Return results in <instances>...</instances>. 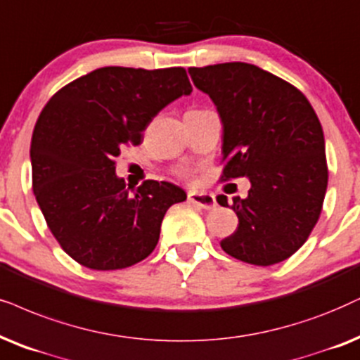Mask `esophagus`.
<instances>
[{"mask_svg":"<svg viewBox=\"0 0 360 360\" xmlns=\"http://www.w3.org/2000/svg\"><path fill=\"white\" fill-rule=\"evenodd\" d=\"M186 198H188L190 203L197 205L198 208H203V210H212V208L217 207V200H214L213 195H210V193H198V191H188Z\"/></svg>","mask_w":360,"mask_h":360,"instance_id":"34e87169","label":"esophagus"}]
</instances>
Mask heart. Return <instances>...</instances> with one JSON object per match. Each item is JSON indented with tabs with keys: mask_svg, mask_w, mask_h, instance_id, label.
Returning <instances> with one entry per match:
<instances>
[{
	"mask_svg": "<svg viewBox=\"0 0 360 360\" xmlns=\"http://www.w3.org/2000/svg\"><path fill=\"white\" fill-rule=\"evenodd\" d=\"M180 175H184V176H186V175H188V170H180Z\"/></svg>",
	"mask_w": 360,
	"mask_h": 360,
	"instance_id": "1",
	"label": "heart"
}]
</instances>
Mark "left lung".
Segmentation results:
<instances>
[{
	"instance_id": "1",
	"label": "left lung",
	"mask_w": 360,
	"mask_h": 360,
	"mask_svg": "<svg viewBox=\"0 0 360 360\" xmlns=\"http://www.w3.org/2000/svg\"><path fill=\"white\" fill-rule=\"evenodd\" d=\"M188 72L220 112V181H251L248 197L233 198L238 228L221 240L223 251L256 266L288 259L309 238L328 188L324 134L314 109L300 89L253 64ZM217 202L228 207L225 195Z\"/></svg>"
}]
</instances>
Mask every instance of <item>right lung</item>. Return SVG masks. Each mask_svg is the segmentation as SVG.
Here are the masks:
<instances>
[{"label":"right lung","mask_w":360,"mask_h":360,"mask_svg":"<svg viewBox=\"0 0 360 360\" xmlns=\"http://www.w3.org/2000/svg\"><path fill=\"white\" fill-rule=\"evenodd\" d=\"M191 92L184 68H101L59 89L31 139L32 191L51 233L79 264L97 271L146 259L162 220L186 198L180 186L146 180L130 195L115 157L140 146L163 107Z\"/></svg>","instance_id":"obj_1"}]
</instances>
